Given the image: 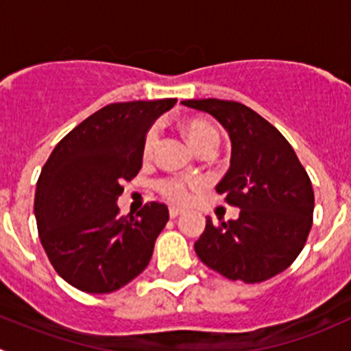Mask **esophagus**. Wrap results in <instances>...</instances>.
Listing matches in <instances>:
<instances>
[{"label":"esophagus","mask_w":351,"mask_h":351,"mask_svg":"<svg viewBox=\"0 0 351 351\" xmlns=\"http://www.w3.org/2000/svg\"><path fill=\"white\" fill-rule=\"evenodd\" d=\"M182 214H183V210H182V208H176V207H169V217H171V219L178 217V215H182Z\"/></svg>","instance_id":"34e87169"}]
</instances>
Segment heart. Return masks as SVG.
<instances>
[{
  "mask_svg": "<svg viewBox=\"0 0 351 351\" xmlns=\"http://www.w3.org/2000/svg\"><path fill=\"white\" fill-rule=\"evenodd\" d=\"M183 130H185L186 139H189V143L192 144V147L197 153L202 149H207V147L217 149L221 137H219L217 129L212 123H208L207 120L189 119L183 123ZM158 127H151L146 134V139H144V156L153 154L156 144H158ZM158 186L162 195L168 198V200L176 202V204H185V202L190 200V195H192V185L182 182V180H161Z\"/></svg>",
  "mask_w": 351,
  "mask_h": 351,
  "instance_id": "1",
  "label": "heart"
}]
</instances>
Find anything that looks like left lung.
I'll return each mask as SVG.
<instances>
[{
    "label": "left lung",
    "mask_w": 351,
    "mask_h": 351,
    "mask_svg": "<svg viewBox=\"0 0 351 351\" xmlns=\"http://www.w3.org/2000/svg\"><path fill=\"white\" fill-rule=\"evenodd\" d=\"M185 107L214 117L231 141L229 169L215 192L239 208L236 221L214 224L195 243L202 263L231 280L256 284L293 263L313 226L314 192L287 139L238 101L185 100Z\"/></svg>",
    "instance_id": "1"
}]
</instances>
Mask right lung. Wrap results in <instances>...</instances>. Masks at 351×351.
I'll return each instance as SVG.
<instances>
[{
	"instance_id": "1",
	"label": "right lung",
	"mask_w": 351,
	"mask_h": 351,
	"mask_svg": "<svg viewBox=\"0 0 351 351\" xmlns=\"http://www.w3.org/2000/svg\"><path fill=\"white\" fill-rule=\"evenodd\" d=\"M176 98L112 104L74 127L54 147L37 182L34 212L52 267L69 285L108 293L143 274L169 219L151 202L119 215L117 200L143 166L144 139Z\"/></svg>"
}]
</instances>
